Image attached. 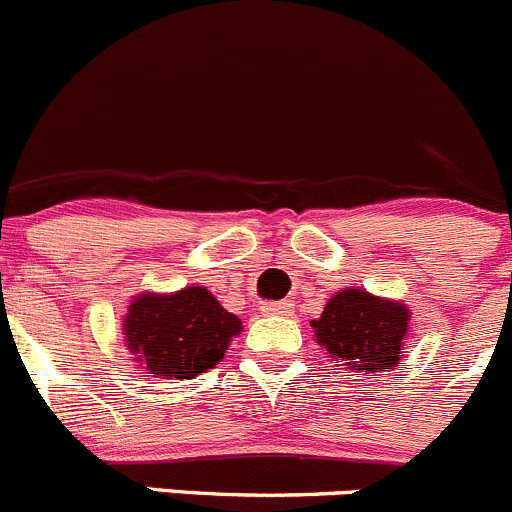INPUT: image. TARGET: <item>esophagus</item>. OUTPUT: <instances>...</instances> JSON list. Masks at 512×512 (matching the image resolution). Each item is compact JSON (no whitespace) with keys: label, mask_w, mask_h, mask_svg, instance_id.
<instances>
[{"label":"esophagus","mask_w":512,"mask_h":512,"mask_svg":"<svg viewBox=\"0 0 512 512\" xmlns=\"http://www.w3.org/2000/svg\"><path fill=\"white\" fill-rule=\"evenodd\" d=\"M263 313L268 316H288L293 311V303L291 301H273V303H263L261 306Z\"/></svg>","instance_id":"34e87169"}]
</instances>
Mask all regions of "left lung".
<instances>
[{
    "mask_svg": "<svg viewBox=\"0 0 512 512\" xmlns=\"http://www.w3.org/2000/svg\"><path fill=\"white\" fill-rule=\"evenodd\" d=\"M316 343L328 358L361 373L391 371L401 363L411 331V308L403 301L373 296L366 288H343L328 298L321 318L311 321Z\"/></svg>",
    "mask_w": 512,
    "mask_h": 512,
    "instance_id": "1",
    "label": "left lung"
}]
</instances>
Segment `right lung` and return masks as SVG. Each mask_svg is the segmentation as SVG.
<instances>
[{
    "mask_svg": "<svg viewBox=\"0 0 512 512\" xmlns=\"http://www.w3.org/2000/svg\"><path fill=\"white\" fill-rule=\"evenodd\" d=\"M241 318L226 311L204 286L174 293L141 291L126 308V351L154 378H191L214 368L226 356Z\"/></svg>",
    "mask_w": 512,
    "mask_h": 512,
    "instance_id": "obj_1",
    "label": "right lung"
}]
</instances>
